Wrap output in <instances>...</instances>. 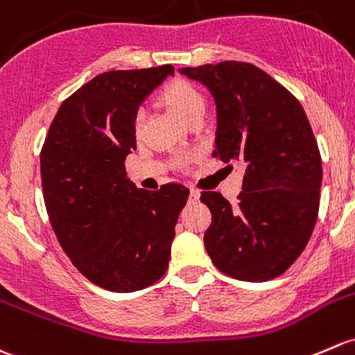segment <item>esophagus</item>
Segmentation results:
<instances>
[{"instance_id":"esophagus-1","label":"esophagus","mask_w":355,"mask_h":355,"mask_svg":"<svg viewBox=\"0 0 355 355\" xmlns=\"http://www.w3.org/2000/svg\"><path fill=\"white\" fill-rule=\"evenodd\" d=\"M199 197H200L199 190H197L196 187L190 189V200H199Z\"/></svg>"}]
</instances>
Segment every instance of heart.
I'll use <instances>...</instances> for the list:
<instances>
[{
	"label": "heart",
	"mask_w": 355,
	"mask_h": 355,
	"mask_svg": "<svg viewBox=\"0 0 355 355\" xmlns=\"http://www.w3.org/2000/svg\"><path fill=\"white\" fill-rule=\"evenodd\" d=\"M159 98L168 109L173 110L184 122H189L193 115L204 114V109H206L202 93L187 80L171 81L170 85L163 88ZM144 124H146V114H144L143 109H139L134 115V132H136V136H141ZM189 162V156H178L175 159L178 166H187Z\"/></svg>",
	"instance_id": "b5f03b06"
}]
</instances>
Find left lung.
<instances>
[{"label": "left lung", "instance_id": "obj_1", "mask_svg": "<svg viewBox=\"0 0 355 355\" xmlns=\"http://www.w3.org/2000/svg\"><path fill=\"white\" fill-rule=\"evenodd\" d=\"M180 73L214 96L212 156L245 170L236 206L219 192L200 196L212 214L204 234L209 257L238 281L279 277L303 253L318 218L322 156L303 107L250 62L223 61Z\"/></svg>", "mask_w": 355, "mask_h": 355}]
</instances>
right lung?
I'll return each instance as SVG.
<instances>
[{
	"instance_id": "right-lung-1",
	"label": "right lung",
	"mask_w": 355,
	"mask_h": 355,
	"mask_svg": "<svg viewBox=\"0 0 355 355\" xmlns=\"http://www.w3.org/2000/svg\"><path fill=\"white\" fill-rule=\"evenodd\" d=\"M168 74L171 64L98 74L61 103L40 149L44 202L59 245L89 282L114 293L165 275L189 197L182 184L149 192L125 178L134 115Z\"/></svg>"
}]
</instances>
